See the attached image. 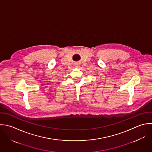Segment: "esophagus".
<instances>
[{
    "label": "esophagus",
    "mask_w": 152,
    "mask_h": 152,
    "mask_svg": "<svg viewBox=\"0 0 152 152\" xmlns=\"http://www.w3.org/2000/svg\"><path fill=\"white\" fill-rule=\"evenodd\" d=\"M76 67H79V64H77V65H76Z\"/></svg>",
    "instance_id": "esophagus-1"
}]
</instances>
